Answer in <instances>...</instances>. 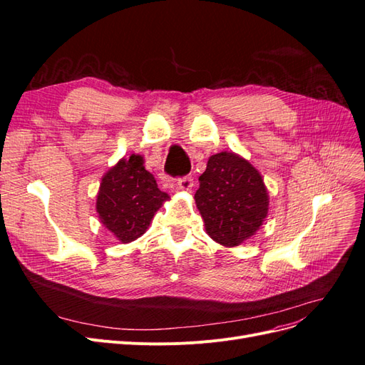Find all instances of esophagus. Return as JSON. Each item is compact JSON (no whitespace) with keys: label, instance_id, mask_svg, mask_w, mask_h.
I'll list each match as a JSON object with an SVG mask.
<instances>
[{"label":"esophagus","instance_id":"34e87169","mask_svg":"<svg viewBox=\"0 0 365 365\" xmlns=\"http://www.w3.org/2000/svg\"><path fill=\"white\" fill-rule=\"evenodd\" d=\"M176 185H178L181 190L189 192L192 187H193L192 176H182V178H178V180H176Z\"/></svg>","mask_w":365,"mask_h":365}]
</instances>
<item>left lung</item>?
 <instances>
[{"label": "left lung", "mask_w": 365, "mask_h": 365, "mask_svg": "<svg viewBox=\"0 0 365 365\" xmlns=\"http://www.w3.org/2000/svg\"><path fill=\"white\" fill-rule=\"evenodd\" d=\"M195 201L207 235L224 247H237L256 235L269 207L260 172L235 152L208 158Z\"/></svg>", "instance_id": "1"}]
</instances>
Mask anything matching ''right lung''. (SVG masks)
Returning <instances> with one entry per match:
<instances>
[{
  "label": "right lung",
  "instance_id": "obj_1",
  "mask_svg": "<svg viewBox=\"0 0 365 365\" xmlns=\"http://www.w3.org/2000/svg\"><path fill=\"white\" fill-rule=\"evenodd\" d=\"M168 200L169 195L145 169L143 157L132 153L103 175L96 210L105 228L121 244H129L146 233L153 215Z\"/></svg>",
  "mask_w": 365,
  "mask_h": 365
}]
</instances>
